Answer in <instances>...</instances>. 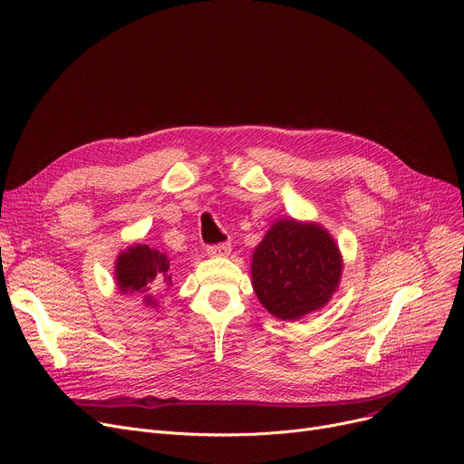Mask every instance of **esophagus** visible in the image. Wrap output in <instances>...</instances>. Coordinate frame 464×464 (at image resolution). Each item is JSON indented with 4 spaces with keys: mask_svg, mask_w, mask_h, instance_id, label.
Returning a JSON list of instances; mask_svg holds the SVG:
<instances>
[{
    "mask_svg": "<svg viewBox=\"0 0 464 464\" xmlns=\"http://www.w3.org/2000/svg\"><path fill=\"white\" fill-rule=\"evenodd\" d=\"M207 252H208V256H212V257H226V256L231 254V245H229V243L214 245V246H208Z\"/></svg>",
    "mask_w": 464,
    "mask_h": 464,
    "instance_id": "1",
    "label": "esophagus"
}]
</instances>
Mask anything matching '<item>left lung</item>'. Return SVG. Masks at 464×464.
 I'll return each mask as SVG.
<instances>
[{"label": "left lung", "mask_w": 464, "mask_h": 464, "mask_svg": "<svg viewBox=\"0 0 464 464\" xmlns=\"http://www.w3.org/2000/svg\"><path fill=\"white\" fill-rule=\"evenodd\" d=\"M250 273L259 304L275 318L294 322L330 304L343 256L316 221L280 218L256 246Z\"/></svg>", "instance_id": "left-lung-1"}]
</instances>
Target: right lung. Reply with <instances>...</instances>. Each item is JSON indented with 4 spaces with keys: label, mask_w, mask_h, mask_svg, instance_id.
I'll use <instances>...</instances> for the list:
<instances>
[{
    "label": "right lung",
    "mask_w": 464,
    "mask_h": 464,
    "mask_svg": "<svg viewBox=\"0 0 464 464\" xmlns=\"http://www.w3.org/2000/svg\"><path fill=\"white\" fill-rule=\"evenodd\" d=\"M113 280L121 295L142 297L146 307H157L159 292H169L174 285L169 256L148 245H130L115 259Z\"/></svg>",
    "instance_id": "add662e5"
}]
</instances>
